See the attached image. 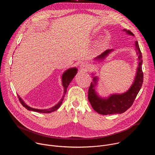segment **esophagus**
Segmentation results:
<instances>
[{
    "instance_id": "34e87169",
    "label": "esophagus",
    "mask_w": 155,
    "mask_h": 155,
    "mask_svg": "<svg viewBox=\"0 0 155 155\" xmlns=\"http://www.w3.org/2000/svg\"><path fill=\"white\" fill-rule=\"evenodd\" d=\"M80 68V69L81 71L86 72V71H87L88 70H89V65H88L87 62H82L81 64Z\"/></svg>"
}]
</instances>
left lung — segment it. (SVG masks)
<instances>
[{"label":"left lung","instance_id":"obj_1","mask_svg":"<svg viewBox=\"0 0 155 155\" xmlns=\"http://www.w3.org/2000/svg\"><path fill=\"white\" fill-rule=\"evenodd\" d=\"M127 34L134 36V34L130 31L123 29ZM135 50L138 56V67L133 83L129 89L124 93L110 94L107 97H102L96 91V86L99 78L97 76L93 77V82L88 90V100L92 107L98 114L101 115H111L115 114H123L130 108L133 104L137 94L139 93L143 83V74L142 69V56L137 41H135ZM114 51L113 49L107 50L101 54L94 59V61H104V59ZM94 75V74H92Z\"/></svg>","mask_w":155,"mask_h":155}]
</instances>
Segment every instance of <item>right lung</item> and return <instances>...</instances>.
Segmentation results:
<instances>
[{"mask_svg": "<svg viewBox=\"0 0 155 155\" xmlns=\"http://www.w3.org/2000/svg\"><path fill=\"white\" fill-rule=\"evenodd\" d=\"M77 71H78L77 68H72L68 70H66L62 74V75L61 76V78H62V85L64 87V94H63L62 98L61 99V100L59 101V102L57 104H56L54 106L52 107L51 108H50L48 109H37V108H32V107H29V105H28L23 101V100L20 97V96L19 95H18V99H19L21 104L23 105V106L25 107L26 109H28V110H30V111H32V112H36L42 113V114H48V113H51V112L56 111V110H58L60 107L61 105L62 104V101L64 98V96L65 95L66 91H67V88L68 87L70 83L72 81L74 77L76 75Z\"/></svg>", "mask_w": 155, "mask_h": 155, "instance_id": "1", "label": "right lung"}]
</instances>
